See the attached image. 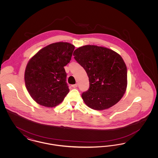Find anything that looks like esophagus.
<instances>
[{
  "label": "esophagus",
  "mask_w": 158,
  "mask_h": 158,
  "mask_svg": "<svg viewBox=\"0 0 158 158\" xmlns=\"http://www.w3.org/2000/svg\"><path fill=\"white\" fill-rule=\"evenodd\" d=\"M72 87L73 88H77V84L76 83V84H75V85H72Z\"/></svg>",
  "instance_id": "34e87169"
}]
</instances>
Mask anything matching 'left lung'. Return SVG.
<instances>
[{
	"label": "left lung",
	"instance_id": "left-lung-1",
	"mask_svg": "<svg viewBox=\"0 0 158 158\" xmlns=\"http://www.w3.org/2000/svg\"><path fill=\"white\" fill-rule=\"evenodd\" d=\"M73 56L89 77V88L82 94L86 105L99 111L120 101L127 89V71L119 54L104 47L86 45L76 49Z\"/></svg>",
	"mask_w": 158,
	"mask_h": 158
}]
</instances>
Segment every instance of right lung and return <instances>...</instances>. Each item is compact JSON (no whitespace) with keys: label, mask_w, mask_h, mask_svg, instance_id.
I'll use <instances>...</instances> for the list:
<instances>
[{"label":"right lung","mask_w":158,"mask_h":158,"mask_svg":"<svg viewBox=\"0 0 158 158\" xmlns=\"http://www.w3.org/2000/svg\"><path fill=\"white\" fill-rule=\"evenodd\" d=\"M75 45L58 42L47 45L28 61L25 70L26 88L40 105H59L69 92L64 66L70 62Z\"/></svg>","instance_id":"1"}]
</instances>
